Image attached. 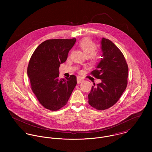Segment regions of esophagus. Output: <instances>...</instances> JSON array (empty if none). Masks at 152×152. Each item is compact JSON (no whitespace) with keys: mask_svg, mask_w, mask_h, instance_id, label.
<instances>
[{"mask_svg":"<svg viewBox=\"0 0 152 152\" xmlns=\"http://www.w3.org/2000/svg\"><path fill=\"white\" fill-rule=\"evenodd\" d=\"M83 81H84V80H83V79H81V78H80V77H77V83H78V84H80V83H81Z\"/></svg>","mask_w":152,"mask_h":152,"instance_id":"34e87169","label":"esophagus"}]
</instances>
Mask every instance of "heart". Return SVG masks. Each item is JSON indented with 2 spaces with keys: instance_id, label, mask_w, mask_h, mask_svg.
<instances>
[{
  "instance_id": "b5f03b06",
  "label": "heart",
  "mask_w": 152,
  "mask_h": 152,
  "mask_svg": "<svg viewBox=\"0 0 152 152\" xmlns=\"http://www.w3.org/2000/svg\"><path fill=\"white\" fill-rule=\"evenodd\" d=\"M79 45L84 52L85 56L88 57L92 56L97 50L96 44L89 39H84L82 40L79 44ZM99 55L94 54L92 57V61L94 63H97L99 61Z\"/></svg>"
}]
</instances>
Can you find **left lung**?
Returning <instances> with one entry per match:
<instances>
[{
	"mask_svg": "<svg viewBox=\"0 0 152 152\" xmlns=\"http://www.w3.org/2000/svg\"><path fill=\"white\" fill-rule=\"evenodd\" d=\"M104 58L91 74L102 82L94 84L88 94V103L99 110L115 105L121 98L128 84V66L118 47L107 39L101 41Z\"/></svg>",
	"mask_w": 152,
	"mask_h": 152,
	"instance_id": "left-lung-1",
	"label": "left lung"
}]
</instances>
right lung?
Listing matches in <instances>:
<instances>
[{
    "mask_svg": "<svg viewBox=\"0 0 152 152\" xmlns=\"http://www.w3.org/2000/svg\"><path fill=\"white\" fill-rule=\"evenodd\" d=\"M76 39H50L40 44L27 66L31 89L44 108L58 110L66 104L77 85V77L60 79L59 67L66 60Z\"/></svg>",
    "mask_w": 152,
    "mask_h": 152,
    "instance_id": "right-lung-1",
    "label": "right lung"
}]
</instances>
